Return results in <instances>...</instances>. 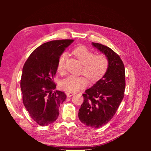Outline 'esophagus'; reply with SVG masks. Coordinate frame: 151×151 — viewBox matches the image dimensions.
Here are the masks:
<instances>
[{
	"label": "esophagus",
	"mask_w": 151,
	"mask_h": 151,
	"mask_svg": "<svg viewBox=\"0 0 151 151\" xmlns=\"http://www.w3.org/2000/svg\"><path fill=\"white\" fill-rule=\"evenodd\" d=\"M76 93H73V92H68V93H66V95H67L68 97H70L73 95H75Z\"/></svg>",
	"instance_id": "obj_1"
}]
</instances>
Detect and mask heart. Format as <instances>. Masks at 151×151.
Returning a JSON list of instances; mask_svg holds the SVG:
<instances>
[{
	"instance_id": "heart-1",
	"label": "heart",
	"mask_w": 151,
	"mask_h": 151,
	"mask_svg": "<svg viewBox=\"0 0 151 151\" xmlns=\"http://www.w3.org/2000/svg\"><path fill=\"white\" fill-rule=\"evenodd\" d=\"M73 54L83 63L81 73L85 75H70L60 82V86L64 91L76 92L88 85V79L93 83L100 80L105 75L109 68V60L104 55H94V52L85 46H79L73 50ZM67 55L65 52L60 55L57 63V71L65 74ZM86 75L88 76H86Z\"/></svg>"
}]
</instances>
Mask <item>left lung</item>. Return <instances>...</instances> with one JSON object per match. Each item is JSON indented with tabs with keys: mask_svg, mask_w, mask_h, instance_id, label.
Returning a JSON list of instances; mask_svg holds the SVG:
<instances>
[{
	"mask_svg": "<svg viewBox=\"0 0 151 151\" xmlns=\"http://www.w3.org/2000/svg\"><path fill=\"white\" fill-rule=\"evenodd\" d=\"M109 60V68L102 78L83 94L84 102L78 118L86 126L100 128L111 121L123 99L125 90V68L118 54L100 43L93 42Z\"/></svg>",
	"mask_w": 151,
	"mask_h": 151,
	"instance_id": "obj_1",
	"label": "left lung"
}]
</instances>
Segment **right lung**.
Returning <instances> with one entry per match:
<instances>
[{
  "mask_svg": "<svg viewBox=\"0 0 151 151\" xmlns=\"http://www.w3.org/2000/svg\"><path fill=\"white\" fill-rule=\"evenodd\" d=\"M74 40H55L39 46L25 62L20 80L22 101L30 116L40 126L55 122L58 108L65 101L64 92L53 90V78L57 70L58 58Z\"/></svg>",
  "mask_w": 151,
  "mask_h": 151,
  "instance_id": "obj_1",
  "label": "right lung"
}]
</instances>
